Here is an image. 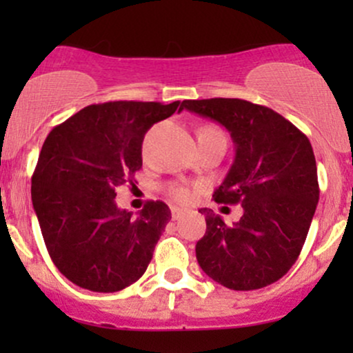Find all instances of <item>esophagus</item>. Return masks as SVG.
I'll list each match as a JSON object with an SVG mask.
<instances>
[{"label":"esophagus","instance_id":"esophagus-1","mask_svg":"<svg viewBox=\"0 0 353 353\" xmlns=\"http://www.w3.org/2000/svg\"><path fill=\"white\" fill-rule=\"evenodd\" d=\"M184 214H185V210H182V209H179V208H171V216H172L174 221H177V219H181L182 216H184Z\"/></svg>","mask_w":353,"mask_h":353}]
</instances>
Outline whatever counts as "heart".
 Wrapping results in <instances>:
<instances>
[{"label": "heart", "mask_w": 353, "mask_h": 353, "mask_svg": "<svg viewBox=\"0 0 353 353\" xmlns=\"http://www.w3.org/2000/svg\"><path fill=\"white\" fill-rule=\"evenodd\" d=\"M201 136H222V137H225L224 134H222L221 129H217L216 125H204V128H201L197 137H201ZM168 192H169V196L174 197V199L179 201V202H188L190 199V190L185 188V185L171 184L168 188Z\"/></svg>", "instance_id": "heart-1"}]
</instances>
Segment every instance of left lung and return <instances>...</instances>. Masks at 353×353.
Wrapping results in <instances>:
<instances>
[{"label": "left lung", "instance_id": "left-lung-1", "mask_svg": "<svg viewBox=\"0 0 353 353\" xmlns=\"http://www.w3.org/2000/svg\"><path fill=\"white\" fill-rule=\"evenodd\" d=\"M230 132L236 157L214 192L219 204H241L228 225L210 209L196 257L210 279L232 290L277 282L301 254L319 202L317 164L309 137L270 108L244 99L182 101Z\"/></svg>", "mask_w": 353, "mask_h": 353}]
</instances>
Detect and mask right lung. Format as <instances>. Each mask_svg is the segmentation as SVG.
Masks as SVG:
<instances>
[{"mask_svg":"<svg viewBox=\"0 0 353 353\" xmlns=\"http://www.w3.org/2000/svg\"><path fill=\"white\" fill-rule=\"evenodd\" d=\"M184 104H91L48 134L31 177V199L58 270L92 292H117L148 269L171 210L148 201L137 217L116 189L143 168L144 134Z\"/></svg>","mask_w":353,"mask_h":353,"instance_id":"right-lung-1","label":"right lung"}]
</instances>
